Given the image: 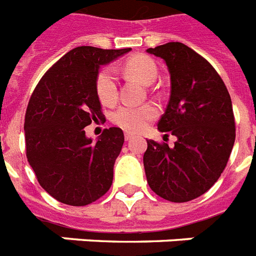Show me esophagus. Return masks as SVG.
<instances>
[{
	"mask_svg": "<svg viewBox=\"0 0 256 256\" xmlns=\"http://www.w3.org/2000/svg\"><path fill=\"white\" fill-rule=\"evenodd\" d=\"M124 138H126V141H130V140H132V138H134V134H130V132H126V134H124Z\"/></svg>",
	"mask_w": 256,
	"mask_h": 256,
	"instance_id": "34e87169",
	"label": "esophagus"
}]
</instances>
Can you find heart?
Segmentation results:
<instances>
[{"mask_svg": "<svg viewBox=\"0 0 256 256\" xmlns=\"http://www.w3.org/2000/svg\"><path fill=\"white\" fill-rule=\"evenodd\" d=\"M126 71L134 78L142 82L144 84H150L156 80L157 64L148 55H136L126 60ZM96 95L103 104H114L118 100V79L112 67H104L99 71L95 80ZM157 108L152 104H144L140 107L122 106L112 115V122L116 126L130 132H138L144 128L148 122L156 118Z\"/></svg>", "mask_w": 256, "mask_h": 256, "instance_id": "1", "label": "heart"}]
</instances>
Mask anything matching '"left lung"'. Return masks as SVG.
<instances>
[{
  "mask_svg": "<svg viewBox=\"0 0 256 256\" xmlns=\"http://www.w3.org/2000/svg\"><path fill=\"white\" fill-rule=\"evenodd\" d=\"M146 51L162 58L170 74V99L157 126L177 138L173 146L146 140V181L166 201H192L228 165L235 141L232 98L216 68L186 44L169 42Z\"/></svg>",
  "mask_w": 256,
  "mask_h": 256,
  "instance_id": "1",
  "label": "left lung"
}]
</instances>
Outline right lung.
I'll list each match as a JSON object with an SVG mask.
<instances>
[{
    "mask_svg": "<svg viewBox=\"0 0 256 256\" xmlns=\"http://www.w3.org/2000/svg\"><path fill=\"white\" fill-rule=\"evenodd\" d=\"M130 50L75 47L32 91L24 115L26 157L40 185L56 201L86 206L111 188L124 134L112 126L94 142L84 126L104 118L95 90L100 66Z\"/></svg>",
    "mask_w": 256,
    "mask_h": 256,
    "instance_id": "add662e5",
    "label": "right lung"
}]
</instances>
